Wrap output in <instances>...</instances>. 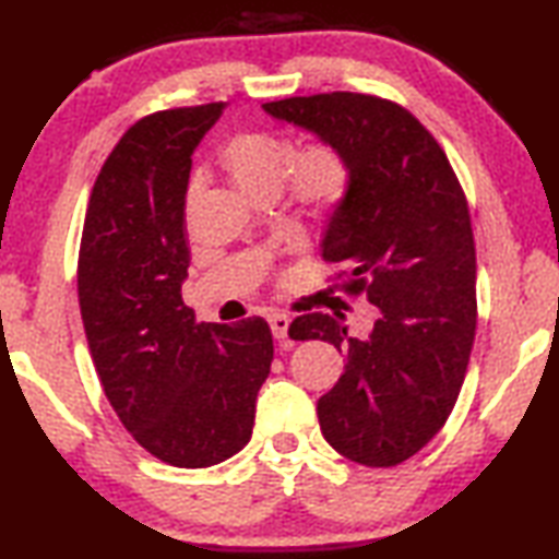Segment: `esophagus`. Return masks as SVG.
Masks as SVG:
<instances>
[{
    "mask_svg": "<svg viewBox=\"0 0 559 559\" xmlns=\"http://www.w3.org/2000/svg\"><path fill=\"white\" fill-rule=\"evenodd\" d=\"M269 325H271V333H273V337H276V340H286L288 337V325H290L288 316L273 313V316H269Z\"/></svg>",
    "mask_w": 559,
    "mask_h": 559,
    "instance_id": "34e87169",
    "label": "esophagus"
}]
</instances>
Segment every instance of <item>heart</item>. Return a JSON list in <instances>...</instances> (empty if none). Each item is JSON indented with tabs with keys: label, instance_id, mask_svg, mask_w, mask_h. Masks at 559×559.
<instances>
[{
	"label": "heart",
	"instance_id": "heart-1",
	"mask_svg": "<svg viewBox=\"0 0 559 559\" xmlns=\"http://www.w3.org/2000/svg\"><path fill=\"white\" fill-rule=\"evenodd\" d=\"M224 173L246 197L281 192L283 182L302 210L330 216L343 210L353 192V167L340 147L325 140L296 153L286 135L266 130H243L229 138L219 153Z\"/></svg>",
	"mask_w": 559,
	"mask_h": 559
}]
</instances>
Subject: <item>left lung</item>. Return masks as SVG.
<instances>
[{"label": "left lung", "instance_id": "1", "mask_svg": "<svg viewBox=\"0 0 559 559\" xmlns=\"http://www.w3.org/2000/svg\"><path fill=\"white\" fill-rule=\"evenodd\" d=\"M263 110L333 143L353 167V192L320 246L345 269L335 288L365 293L377 320L349 335L343 313H308L288 335L345 355L343 377L318 400L330 447L362 466H396L437 437L466 377L476 335L466 197L431 132L392 100L318 93Z\"/></svg>", "mask_w": 559, "mask_h": 559}]
</instances>
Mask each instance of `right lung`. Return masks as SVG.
<instances>
[{"label":"right lung","instance_id":"1","mask_svg":"<svg viewBox=\"0 0 559 559\" xmlns=\"http://www.w3.org/2000/svg\"><path fill=\"white\" fill-rule=\"evenodd\" d=\"M224 103L159 110L118 140L93 185L79 302L103 392L159 461L206 468L251 439L273 359L263 318L197 323L185 306L192 153Z\"/></svg>","mask_w":559,"mask_h":559}]
</instances>
